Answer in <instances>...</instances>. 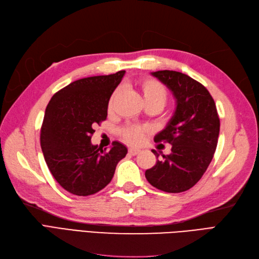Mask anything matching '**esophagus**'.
Here are the masks:
<instances>
[{
	"instance_id": "1",
	"label": "esophagus",
	"mask_w": 259,
	"mask_h": 259,
	"mask_svg": "<svg viewBox=\"0 0 259 259\" xmlns=\"http://www.w3.org/2000/svg\"><path fill=\"white\" fill-rule=\"evenodd\" d=\"M139 152H140L139 149H136V148H130V149H128V153H130L131 155H136V154L139 153Z\"/></svg>"
}]
</instances>
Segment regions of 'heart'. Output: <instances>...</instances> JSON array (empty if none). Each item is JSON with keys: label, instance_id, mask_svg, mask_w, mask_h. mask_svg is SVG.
Masks as SVG:
<instances>
[{"label": "heart", "instance_id": "b5f03b06", "mask_svg": "<svg viewBox=\"0 0 259 259\" xmlns=\"http://www.w3.org/2000/svg\"><path fill=\"white\" fill-rule=\"evenodd\" d=\"M138 90L143 97L145 105L155 104L163 108L164 105L166 104L167 92L160 82L153 79H144L138 83ZM120 91V89H116L112 93L108 104L109 110L112 109L115 99L119 96ZM121 134L126 143L131 145H138L144 140V137L147 134V130L145 127L138 126V125H128V126H125L122 130Z\"/></svg>", "mask_w": 259, "mask_h": 259}]
</instances>
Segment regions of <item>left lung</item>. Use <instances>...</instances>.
Returning <instances> with one entry per match:
<instances>
[{
  "label": "left lung",
  "instance_id": "left-lung-1",
  "mask_svg": "<svg viewBox=\"0 0 259 259\" xmlns=\"http://www.w3.org/2000/svg\"><path fill=\"white\" fill-rule=\"evenodd\" d=\"M173 93L174 115L155 143L171 145V153L146 170V178L156 189L178 193L189 190L205 173L213 159L219 135L215 101L205 86L189 75L162 70L151 73ZM152 152L158 158L155 150Z\"/></svg>",
  "mask_w": 259,
  "mask_h": 259
}]
</instances>
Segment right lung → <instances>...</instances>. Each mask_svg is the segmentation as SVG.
Here are the masks:
<instances>
[{
    "label": "right lung",
    "mask_w": 259,
    "mask_h": 259,
    "mask_svg": "<svg viewBox=\"0 0 259 259\" xmlns=\"http://www.w3.org/2000/svg\"><path fill=\"white\" fill-rule=\"evenodd\" d=\"M124 70L84 77L58 91L46 107L41 127L44 159L56 182L75 195H91L111 182L127 148L113 142L109 151L91 143L94 126L107 119L108 104Z\"/></svg>",
    "instance_id": "right-lung-1"
}]
</instances>
